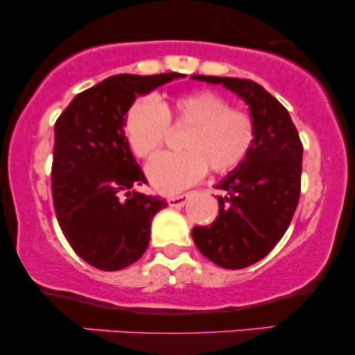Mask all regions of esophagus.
Segmentation results:
<instances>
[{"instance_id":"34e87169","label":"esophagus","mask_w":355,"mask_h":355,"mask_svg":"<svg viewBox=\"0 0 355 355\" xmlns=\"http://www.w3.org/2000/svg\"><path fill=\"white\" fill-rule=\"evenodd\" d=\"M187 202H189V193L175 195V197L168 198V205L170 207H183Z\"/></svg>"}]
</instances>
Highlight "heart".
I'll use <instances>...</instances> for the list:
<instances>
[{"label":"heart","mask_w":355,"mask_h":355,"mask_svg":"<svg viewBox=\"0 0 355 355\" xmlns=\"http://www.w3.org/2000/svg\"><path fill=\"white\" fill-rule=\"evenodd\" d=\"M172 128H187L183 152L162 153L146 168L150 182L164 193H177L205 177L209 168L223 175L247 160L257 141L254 116L211 89L178 95L168 101L140 98L125 118L130 148L152 158L166 144Z\"/></svg>","instance_id":"obj_1"}]
</instances>
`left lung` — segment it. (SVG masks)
Here are the masks:
<instances>
[{
    "label": "left lung",
    "instance_id": "left-lung-1",
    "mask_svg": "<svg viewBox=\"0 0 355 355\" xmlns=\"http://www.w3.org/2000/svg\"><path fill=\"white\" fill-rule=\"evenodd\" d=\"M222 83L250 107L257 141L250 155L217 189L218 217L191 232L195 245L223 268L259 262L284 237L300 197L302 141L291 115L279 100L252 80L193 75Z\"/></svg>",
    "mask_w": 355,
    "mask_h": 355
}]
</instances>
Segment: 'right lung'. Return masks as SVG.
Listing matches in <instances>:
<instances>
[{
    "label": "right lung",
    "instance_id": "obj_1",
    "mask_svg": "<svg viewBox=\"0 0 355 355\" xmlns=\"http://www.w3.org/2000/svg\"><path fill=\"white\" fill-rule=\"evenodd\" d=\"M180 73L115 75L78 93L55 123L51 193L56 218L75 254L100 270H121L145 254L150 225L168 203L138 193L146 183L125 137L138 95Z\"/></svg>",
    "mask_w": 355,
    "mask_h": 355
}]
</instances>
